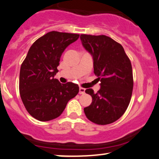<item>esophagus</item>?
I'll return each instance as SVG.
<instances>
[{
  "label": "esophagus",
  "instance_id": "esophagus-1",
  "mask_svg": "<svg viewBox=\"0 0 159 159\" xmlns=\"http://www.w3.org/2000/svg\"><path fill=\"white\" fill-rule=\"evenodd\" d=\"M84 93H85V89L83 88H79V93L84 94Z\"/></svg>",
  "mask_w": 159,
  "mask_h": 159
}]
</instances>
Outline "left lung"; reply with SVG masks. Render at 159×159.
I'll return each mask as SVG.
<instances>
[{
	"mask_svg": "<svg viewBox=\"0 0 159 159\" xmlns=\"http://www.w3.org/2000/svg\"><path fill=\"white\" fill-rule=\"evenodd\" d=\"M84 48L93 56L94 74L100 81V89L94 93L91 104L84 108L90 121L105 125L113 123L128 109L134 88L132 66L123 47L112 38L103 35L81 34Z\"/></svg>",
	"mask_w": 159,
	"mask_h": 159,
	"instance_id": "8db88e82",
	"label": "left lung"
}]
</instances>
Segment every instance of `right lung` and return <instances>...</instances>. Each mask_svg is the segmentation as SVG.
Listing matches in <instances>:
<instances>
[{
  "mask_svg": "<svg viewBox=\"0 0 159 159\" xmlns=\"http://www.w3.org/2000/svg\"><path fill=\"white\" fill-rule=\"evenodd\" d=\"M78 38V34L50 31L33 43L21 65V99L28 112L38 121L60 116L79 92L78 84H61L54 78L62 53Z\"/></svg>",
  "mask_w": 159,
  "mask_h": 159,
  "instance_id": "add662e5",
  "label": "right lung"
}]
</instances>
